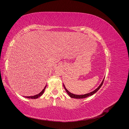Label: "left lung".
Wrapping results in <instances>:
<instances>
[{"mask_svg":"<svg viewBox=\"0 0 129 129\" xmlns=\"http://www.w3.org/2000/svg\"><path fill=\"white\" fill-rule=\"evenodd\" d=\"M104 80V79H103V81L102 82V83H101V84L100 85V86H99L98 88H97L96 89H95L94 91H92V92H90V93H86V94L81 95L73 94V93H71V92H70L66 88V87H65V86H64V85H63V86H64V89H65V90H66V92H67L68 93V94L70 96V97H72V98H75V99H83V98H86V97H88V96H91V95H93L95 93H96L97 91H98L100 89V88H101V87H102V84H103V83Z\"/></svg>","mask_w":129,"mask_h":129,"instance_id":"1","label":"left lung"}]
</instances>
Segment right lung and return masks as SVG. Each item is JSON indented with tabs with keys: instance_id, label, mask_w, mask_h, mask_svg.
<instances>
[{
	"instance_id": "1",
	"label": "right lung",
	"mask_w": 129,
	"mask_h": 129,
	"mask_svg": "<svg viewBox=\"0 0 129 129\" xmlns=\"http://www.w3.org/2000/svg\"><path fill=\"white\" fill-rule=\"evenodd\" d=\"M46 87V86H45V87L44 88V89L42 90V91L40 92L39 93V94H38V95H34V96H25V97H27V98H28V99H37V98H38V97H39L40 96H41L43 94V93H44V91H45V90Z\"/></svg>"
}]
</instances>
